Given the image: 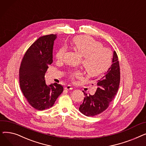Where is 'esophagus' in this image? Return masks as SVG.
Masks as SVG:
<instances>
[{
	"instance_id": "34e87169",
	"label": "esophagus",
	"mask_w": 146,
	"mask_h": 146,
	"mask_svg": "<svg viewBox=\"0 0 146 146\" xmlns=\"http://www.w3.org/2000/svg\"><path fill=\"white\" fill-rule=\"evenodd\" d=\"M73 88L71 85H67L65 87V89L66 90H72Z\"/></svg>"
}]
</instances>
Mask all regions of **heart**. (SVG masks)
Wrapping results in <instances>:
<instances>
[{
  "label": "heart",
  "mask_w": 146,
  "mask_h": 146,
  "mask_svg": "<svg viewBox=\"0 0 146 146\" xmlns=\"http://www.w3.org/2000/svg\"><path fill=\"white\" fill-rule=\"evenodd\" d=\"M72 47L81 54L82 65L87 74L90 76H96L105 72L111 64L112 52L108 48L102 47V44L88 35H80L73 38ZM66 51L64 46L60 47L56 52L57 60H61ZM80 71L70 74V77H79Z\"/></svg>",
  "instance_id": "1"
}]
</instances>
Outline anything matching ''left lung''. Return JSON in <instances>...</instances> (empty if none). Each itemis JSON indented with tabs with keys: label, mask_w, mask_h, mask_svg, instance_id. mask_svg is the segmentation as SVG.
I'll use <instances>...</instances> for the list:
<instances>
[{
	"label": "left lung",
	"mask_w": 146,
	"mask_h": 146,
	"mask_svg": "<svg viewBox=\"0 0 146 146\" xmlns=\"http://www.w3.org/2000/svg\"><path fill=\"white\" fill-rule=\"evenodd\" d=\"M98 88L94 95L85 97L80 105L79 111L88 117L102 113L109 106L116 95L120 82V70L118 56L113 51L112 64L104 76L94 79Z\"/></svg>",
	"instance_id": "obj_1"
}]
</instances>
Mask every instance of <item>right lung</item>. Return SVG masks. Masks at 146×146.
I'll use <instances>...</instances> for the list:
<instances>
[{
	"instance_id": "1",
	"label": "right lung",
	"mask_w": 146,
	"mask_h": 146,
	"mask_svg": "<svg viewBox=\"0 0 146 146\" xmlns=\"http://www.w3.org/2000/svg\"><path fill=\"white\" fill-rule=\"evenodd\" d=\"M56 35L40 37L25 52L19 68L21 89L28 103L38 110L51 108L63 92V87L45 83V74L52 63V49Z\"/></svg>"
}]
</instances>
